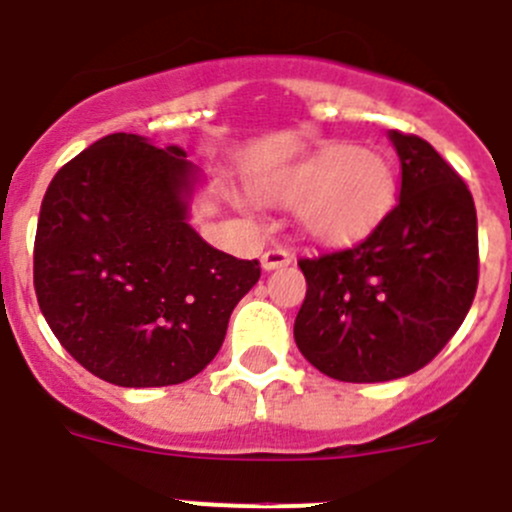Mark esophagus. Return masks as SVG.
Instances as JSON below:
<instances>
[{
  "mask_svg": "<svg viewBox=\"0 0 512 512\" xmlns=\"http://www.w3.org/2000/svg\"><path fill=\"white\" fill-rule=\"evenodd\" d=\"M287 264H292V253L281 246L269 248V251H264V256H261V266H264L266 271L281 269V266H287Z\"/></svg>",
  "mask_w": 512,
  "mask_h": 512,
  "instance_id": "1",
  "label": "esophagus"
}]
</instances>
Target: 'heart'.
Wrapping results in <instances>:
<instances>
[{"mask_svg": "<svg viewBox=\"0 0 512 512\" xmlns=\"http://www.w3.org/2000/svg\"><path fill=\"white\" fill-rule=\"evenodd\" d=\"M269 203L297 205V225L325 246L360 241L396 203V172L383 154L332 144L259 182Z\"/></svg>", "mask_w": 512, "mask_h": 512, "instance_id": "b5f03b06", "label": "heart"}]
</instances>
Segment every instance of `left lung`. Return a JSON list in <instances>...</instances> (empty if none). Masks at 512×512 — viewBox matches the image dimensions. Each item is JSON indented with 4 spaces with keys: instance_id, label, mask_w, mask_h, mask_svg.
I'll return each mask as SVG.
<instances>
[{
    "instance_id": "left-lung-1",
    "label": "left lung",
    "mask_w": 512,
    "mask_h": 512,
    "mask_svg": "<svg viewBox=\"0 0 512 512\" xmlns=\"http://www.w3.org/2000/svg\"><path fill=\"white\" fill-rule=\"evenodd\" d=\"M401 159L398 203L365 241L299 259L307 297L294 320L297 348L320 373L381 383L437 358L477 292L472 192L414 134H388Z\"/></svg>"
}]
</instances>
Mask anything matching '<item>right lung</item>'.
<instances>
[{
  "instance_id": "1",
  "label": "right lung",
  "mask_w": 512,
  "mask_h": 512,
  "mask_svg": "<svg viewBox=\"0 0 512 512\" xmlns=\"http://www.w3.org/2000/svg\"><path fill=\"white\" fill-rule=\"evenodd\" d=\"M185 149L109 134L58 170L42 198L35 294L50 330L101 381H190L218 355L259 261L187 223L198 170Z\"/></svg>"
}]
</instances>
